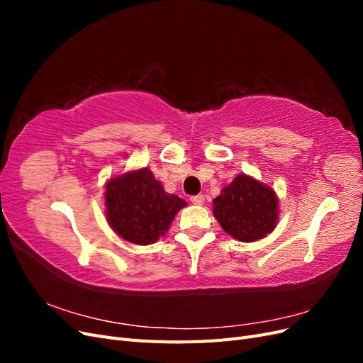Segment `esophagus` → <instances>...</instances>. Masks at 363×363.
<instances>
[{
    "label": "esophagus",
    "instance_id": "34e87169",
    "mask_svg": "<svg viewBox=\"0 0 363 363\" xmlns=\"http://www.w3.org/2000/svg\"><path fill=\"white\" fill-rule=\"evenodd\" d=\"M191 203L195 204V206H201L204 203V195H194L191 196Z\"/></svg>",
    "mask_w": 363,
    "mask_h": 363
}]
</instances>
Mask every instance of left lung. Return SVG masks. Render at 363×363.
<instances>
[{
  "mask_svg": "<svg viewBox=\"0 0 363 363\" xmlns=\"http://www.w3.org/2000/svg\"><path fill=\"white\" fill-rule=\"evenodd\" d=\"M213 216L230 236L255 242L276 227L279 199L269 186L239 174L213 200Z\"/></svg>",
  "mask_w": 363,
  "mask_h": 363,
  "instance_id": "obj_1",
  "label": "left lung"
}]
</instances>
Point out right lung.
<instances>
[{
  "label": "right lung",
  "instance_id": "right-lung-1",
  "mask_svg": "<svg viewBox=\"0 0 363 363\" xmlns=\"http://www.w3.org/2000/svg\"><path fill=\"white\" fill-rule=\"evenodd\" d=\"M186 201L167 194L148 169L130 171L108 180L106 216L113 232L136 245H150L168 232Z\"/></svg>",
  "mask_w": 363,
  "mask_h": 363
}]
</instances>
